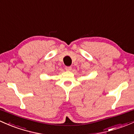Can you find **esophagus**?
<instances>
[{"label": "esophagus", "mask_w": 134, "mask_h": 134, "mask_svg": "<svg viewBox=\"0 0 134 134\" xmlns=\"http://www.w3.org/2000/svg\"><path fill=\"white\" fill-rule=\"evenodd\" d=\"M72 69L71 67H65V70L67 71H70Z\"/></svg>", "instance_id": "obj_1"}]
</instances>
